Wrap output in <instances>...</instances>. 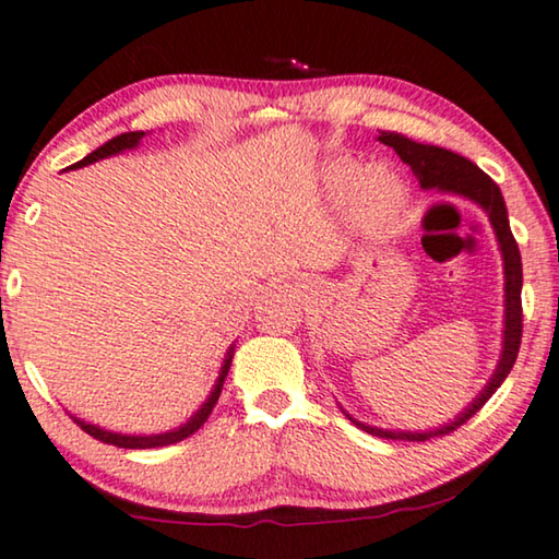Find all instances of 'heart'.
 Returning a JSON list of instances; mask_svg holds the SVG:
<instances>
[{
	"label": "heart",
	"instance_id": "obj_1",
	"mask_svg": "<svg viewBox=\"0 0 559 559\" xmlns=\"http://www.w3.org/2000/svg\"><path fill=\"white\" fill-rule=\"evenodd\" d=\"M359 167L352 159H340L326 169V185L334 192L349 190V210L355 219L365 225H377L395 217L405 204V187L392 171L374 167L357 177Z\"/></svg>",
	"mask_w": 559,
	"mask_h": 559
}]
</instances>
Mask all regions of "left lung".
<instances>
[{
	"label": "left lung",
	"mask_w": 559,
	"mask_h": 559,
	"mask_svg": "<svg viewBox=\"0 0 559 559\" xmlns=\"http://www.w3.org/2000/svg\"><path fill=\"white\" fill-rule=\"evenodd\" d=\"M380 141L384 146H392L397 152L400 159H403L407 167L413 169V175L420 179V187L426 190H440V192H453V194H463V198L474 200L476 204H481L489 215L493 233H497L499 246H501V255H504V276H507V317H504V349H501V359L493 377L486 384L481 395H478L474 403L466 407V413H461L453 423H448L443 428L436 430H426V433H411V430H382V428H372L365 426L347 415V418L355 423L357 428L367 430V433L380 436V438H390V440H430L436 436H451L455 428H461L463 423L474 418V415L481 411L501 382L507 380V374L512 372L516 355H519V344H522V255H519V246L512 235V227H509V217H507V204L504 198H501V190L497 182L489 175H484L481 169L476 167L474 162L466 159V156L448 152V148H440L433 144H420V141H413L403 136V133L395 131H382Z\"/></svg>",
	"instance_id": "8db88e82"
}]
</instances>
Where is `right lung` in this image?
Listing matches in <instances>:
<instances>
[{
    "mask_svg": "<svg viewBox=\"0 0 559 559\" xmlns=\"http://www.w3.org/2000/svg\"><path fill=\"white\" fill-rule=\"evenodd\" d=\"M141 139H144V131L121 133V136H114L111 141H106L104 146H98L96 152H91L88 156H85V159L73 164V167L75 169L78 167H85V164H93V162H98V159H106V156H111V154H119V152H123V148H133ZM73 167H70V169H73ZM230 361H233V347H230V352H227L223 372H219L217 384H215V390H212V395L207 397V403H204L200 411L194 413L192 418L185 423V426L169 430V433H159V436H121V433H111V430H104V428H98V426H91V423H83V420H75V423L85 430V433L93 436L96 440H100V443H108V445H119V448H159V445L179 443V440L190 438L194 430H200L204 426V420L210 418L212 407H215L219 392H223V382H225V377H227V369H230Z\"/></svg>",
    "mask_w": 559,
    "mask_h": 559,
    "instance_id": "obj_1",
    "label": "right lung"
}]
</instances>
